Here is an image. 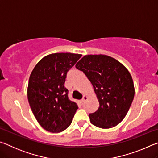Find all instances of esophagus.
I'll return each instance as SVG.
<instances>
[{"label": "esophagus", "mask_w": 158, "mask_h": 158, "mask_svg": "<svg viewBox=\"0 0 158 158\" xmlns=\"http://www.w3.org/2000/svg\"><path fill=\"white\" fill-rule=\"evenodd\" d=\"M88 99H89V98H88V96H86V95H84L83 96V99H82V100H81V102H82V103H84L85 101H86Z\"/></svg>", "instance_id": "1"}]
</instances>
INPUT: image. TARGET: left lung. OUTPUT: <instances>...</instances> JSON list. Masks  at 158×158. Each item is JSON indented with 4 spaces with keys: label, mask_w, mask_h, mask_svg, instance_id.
Returning <instances> with one entry per match:
<instances>
[{
    "label": "left lung",
    "mask_w": 158,
    "mask_h": 158,
    "mask_svg": "<svg viewBox=\"0 0 158 158\" xmlns=\"http://www.w3.org/2000/svg\"><path fill=\"white\" fill-rule=\"evenodd\" d=\"M75 67L91 82L100 104L98 110L89 114L90 123L103 129L118 125L135 96L129 71L115 58L102 54L84 56Z\"/></svg>",
    "instance_id": "left-lung-1"
}]
</instances>
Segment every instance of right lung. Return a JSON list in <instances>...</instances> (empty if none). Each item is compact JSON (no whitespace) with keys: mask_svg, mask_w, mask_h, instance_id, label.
<instances>
[{"mask_svg":"<svg viewBox=\"0 0 158 158\" xmlns=\"http://www.w3.org/2000/svg\"><path fill=\"white\" fill-rule=\"evenodd\" d=\"M81 57L78 53H52L42 58L31 74L29 105L37 122L48 132L65 130L78 109L77 103L69 100L64 84L68 72Z\"/></svg>","mask_w":158,"mask_h":158,"instance_id":"1","label":"right lung"}]
</instances>
